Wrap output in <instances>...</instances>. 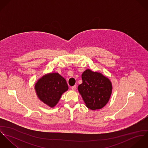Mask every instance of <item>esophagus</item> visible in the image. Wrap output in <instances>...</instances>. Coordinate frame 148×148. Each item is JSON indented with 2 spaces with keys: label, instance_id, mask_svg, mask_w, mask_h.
I'll return each instance as SVG.
<instances>
[{
  "label": "esophagus",
  "instance_id": "obj_1",
  "mask_svg": "<svg viewBox=\"0 0 148 148\" xmlns=\"http://www.w3.org/2000/svg\"><path fill=\"white\" fill-rule=\"evenodd\" d=\"M71 89H72V90H75L76 89V85H74V86H72V87H71Z\"/></svg>",
  "mask_w": 148,
  "mask_h": 148
}]
</instances>
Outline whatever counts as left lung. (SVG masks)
I'll use <instances>...</instances> for the list:
<instances>
[{"mask_svg":"<svg viewBox=\"0 0 148 148\" xmlns=\"http://www.w3.org/2000/svg\"><path fill=\"white\" fill-rule=\"evenodd\" d=\"M82 84L78 86L86 106L92 110L103 108L112 93L110 80L102 74L86 69L82 74Z\"/></svg>","mask_w":148,"mask_h":148,"instance_id":"1","label":"left lung"}]
</instances>
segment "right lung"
<instances>
[{
	"label": "right lung",
	"instance_id": "1",
	"mask_svg": "<svg viewBox=\"0 0 148 148\" xmlns=\"http://www.w3.org/2000/svg\"><path fill=\"white\" fill-rule=\"evenodd\" d=\"M68 89L66 80L58 73L42 76L35 84V90L38 97L51 107L56 105L62 95Z\"/></svg>",
	"mask_w": 148,
	"mask_h": 148
}]
</instances>
